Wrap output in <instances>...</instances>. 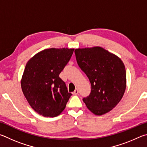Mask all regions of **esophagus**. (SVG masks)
Masks as SVG:
<instances>
[{"instance_id": "obj_1", "label": "esophagus", "mask_w": 147, "mask_h": 147, "mask_svg": "<svg viewBox=\"0 0 147 147\" xmlns=\"http://www.w3.org/2000/svg\"><path fill=\"white\" fill-rule=\"evenodd\" d=\"M79 94L78 89H76L75 90H74V95H77V94Z\"/></svg>"}]
</instances>
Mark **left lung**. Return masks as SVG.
Masks as SVG:
<instances>
[{
    "mask_svg": "<svg viewBox=\"0 0 147 147\" xmlns=\"http://www.w3.org/2000/svg\"><path fill=\"white\" fill-rule=\"evenodd\" d=\"M80 68L89 79L91 92L83 101L94 114L101 115L112 110L124 95L127 76L121 59L99 46L75 50Z\"/></svg>",
    "mask_w": 147,
    "mask_h": 147,
    "instance_id": "8db88e82",
    "label": "left lung"
}]
</instances>
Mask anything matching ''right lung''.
I'll use <instances>...</instances> for the list:
<instances>
[{
    "label": "right lung",
    "mask_w": 147,
    "mask_h": 147,
    "mask_svg": "<svg viewBox=\"0 0 147 147\" xmlns=\"http://www.w3.org/2000/svg\"><path fill=\"white\" fill-rule=\"evenodd\" d=\"M74 49H46L26 65L21 88L28 103L38 114L54 117L61 114L71 96L59 74L70 59Z\"/></svg>",
    "instance_id": "obj_1"
}]
</instances>
